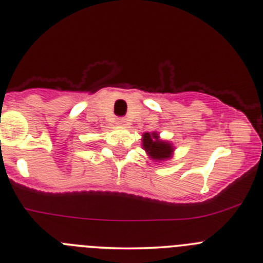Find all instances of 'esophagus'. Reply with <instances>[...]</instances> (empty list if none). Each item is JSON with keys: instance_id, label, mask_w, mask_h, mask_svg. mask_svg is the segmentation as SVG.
Returning <instances> with one entry per match:
<instances>
[{"instance_id": "esophagus-1", "label": "esophagus", "mask_w": 263, "mask_h": 263, "mask_svg": "<svg viewBox=\"0 0 263 263\" xmlns=\"http://www.w3.org/2000/svg\"><path fill=\"white\" fill-rule=\"evenodd\" d=\"M117 124L118 125H126V119L125 118H118Z\"/></svg>"}]
</instances>
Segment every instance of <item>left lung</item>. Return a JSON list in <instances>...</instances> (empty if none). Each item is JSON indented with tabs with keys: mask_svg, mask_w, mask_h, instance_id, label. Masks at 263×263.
<instances>
[{
	"mask_svg": "<svg viewBox=\"0 0 263 263\" xmlns=\"http://www.w3.org/2000/svg\"><path fill=\"white\" fill-rule=\"evenodd\" d=\"M143 146L145 152L155 160H164V159L170 158L173 153V146L169 143L161 141L158 138L156 133H145L143 135Z\"/></svg>",
	"mask_w": 263,
	"mask_h": 263,
	"instance_id": "8db88e82",
	"label": "left lung"
}]
</instances>
